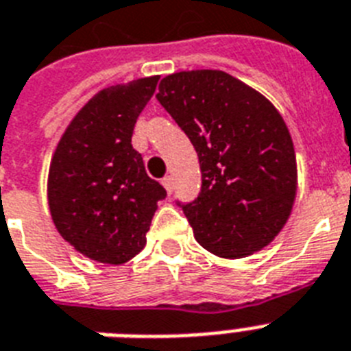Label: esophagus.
<instances>
[{
  "instance_id": "1",
  "label": "esophagus",
  "mask_w": 351,
  "mask_h": 351,
  "mask_svg": "<svg viewBox=\"0 0 351 351\" xmlns=\"http://www.w3.org/2000/svg\"><path fill=\"white\" fill-rule=\"evenodd\" d=\"M162 185L166 187L167 194L173 193V178H171V176H166V178H162Z\"/></svg>"
}]
</instances>
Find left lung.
<instances>
[{"label":"left lung","mask_w":351,"mask_h":351,"mask_svg":"<svg viewBox=\"0 0 351 351\" xmlns=\"http://www.w3.org/2000/svg\"><path fill=\"white\" fill-rule=\"evenodd\" d=\"M157 99L198 153L202 191L182 205L194 239L223 258H243L289 219L298 171L293 139L275 105L225 71L162 78Z\"/></svg>","instance_id":"left-lung-1"}]
</instances>
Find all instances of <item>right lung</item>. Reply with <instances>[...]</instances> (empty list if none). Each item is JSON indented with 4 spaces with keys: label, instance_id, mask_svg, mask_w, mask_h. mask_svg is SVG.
<instances>
[{
    "label": "right lung",
    "instance_id": "1",
    "mask_svg": "<svg viewBox=\"0 0 351 351\" xmlns=\"http://www.w3.org/2000/svg\"><path fill=\"white\" fill-rule=\"evenodd\" d=\"M158 76L110 85L73 117L49 164L48 205L58 234L90 261L125 264L146 244L166 189L132 146Z\"/></svg>",
    "mask_w": 351,
    "mask_h": 351
}]
</instances>
